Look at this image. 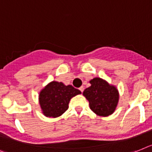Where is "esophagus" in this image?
Returning a JSON list of instances; mask_svg holds the SVG:
<instances>
[{"label":"esophagus","mask_w":152,"mask_h":152,"mask_svg":"<svg viewBox=\"0 0 152 152\" xmlns=\"http://www.w3.org/2000/svg\"><path fill=\"white\" fill-rule=\"evenodd\" d=\"M80 90L83 93V90H84V87H83V86H80Z\"/></svg>","instance_id":"34e87169"}]
</instances>
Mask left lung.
I'll return each mask as SVG.
<instances>
[{"label": "left lung", "mask_w": 152, "mask_h": 152, "mask_svg": "<svg viewBox=\"0 0 152 152\" xmlns=\"http://www.w3.org/2000/svg\"><path fill=\"white\" fill-rule=\"evenodd\" d=\"M91 86L83 94L89 101L92 111L98 116L107 117L114 112L119 100V93L106 80L96 77L90 81Z\"/></svg>", "instance_id": "8db88e82"}]
</instances>
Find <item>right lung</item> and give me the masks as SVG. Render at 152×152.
<instances>
[{
    "label": "right lung",
    "instance_id": "right-lung-1",
    "mask_svg": "<svg viewBox=\"0 0 152 152\" xmlns=\"http://www.w3.org/2000/svg\"><path fill=\"white\" fill-rule=\"evenodd\" d=\"M81 94L71 85L52 81L39 93V104L45 117H58L67 110L71 98Z\"/></svg>",
    "mask_w": 152,
    "mask_h": 152
}]
</instances>
